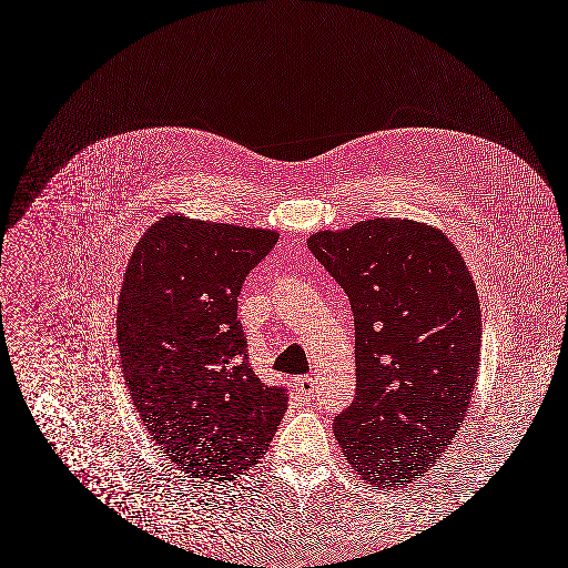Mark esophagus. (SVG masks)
Listing matches in <instances>:
<instances>
[{"mask_svg": "<svg viewBox=\"0 0 568 568\" xmlns=\"http://www.w3.org/2000/svg\"><path fill=\"white\" fill-rule=\"evenodd\" d=\"M295 388L302 392V396H311V394H314L316 386H314L313 375H302V377H297V379H295Z\"/></svg>", "mask_w": 568, "mask_h": 568, "instance_id": "34e87169", "label": "esophagus"}]
</instances>
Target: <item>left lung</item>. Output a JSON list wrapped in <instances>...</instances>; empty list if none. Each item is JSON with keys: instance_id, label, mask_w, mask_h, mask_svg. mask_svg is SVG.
<instances>
[{"instance_id": "1", "label": "left lung", "mask_w": 568, "mask_h": 568, "mask_svg": "<svg viewBox=\"0 0 568 568\" xmlns=\"http://www.w3.org/2000/svg\"><path fill=\"white\" fill-rule=\"evenodd\" d=\"M308 250L354 314L356 394L333 432L372 485L434 468L462 428L480 365V302L440 231L396 217L321 231Z\"/></svg>"}]
</instances>
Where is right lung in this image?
Segmentation results:
<instances>
[{
	"instance_id": "1",
	"label": "right lung",
	"mask_w": 568,
	"mask_h": 568,
	"mask_svg": "<svg viewBox=\"0 0 568 568\" xmlns=\"http://www.w3.org/2000/svg\"><path fill=\"white\" fill-rule=\"evenodd\" d=\"M276 241L271 231L165 215L123 276L121 372L153 440L193 478L252 469L287 412V390L250 367L236 318L245 276Z\"/></svg>"
}]
</instances>
